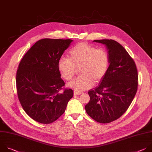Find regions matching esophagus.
<instances>
[{"mask_svg": "<svg viewBox=\"0 0 152 152\" xmlns=\"http://www.w3.org/2000/svg\"><path fill=\"white\" fill-rule=\"evenodd\" d=\"M73 94H74V95L75 96V95H79L81 94L82 92H78V91H74V93Z\"/></svg>", "mask_w": 152, "mask_h": 152, "instance_id": "1", "label": "esophagus"}]
</instances>
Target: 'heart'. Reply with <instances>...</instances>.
Wrapping results in <instances>:
<instances>
[{"instance_id":"1","label":"heart","mask_w":152,"mask_h":152,"mask_svg":"<svg viewBox=\"0 0 152 152\" xmlns=\"http://www.w3.org/2000/svg\"><path fill=\"white\" fill-rule=\"evenodd\" d=\"M68 57L58 60V70L61 77L69 81L80 68V76L68 83V86L76 91L89 89L94 82H99L107 73L109 57L104 49H96L88 43L80 42L70 49Z\"/></svg>"}]
</instances>
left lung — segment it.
<instances>
[{
    "label": "left lung",
    "instance_id": "8db88e82",
    "mask_svg": "<svg viewBox=\"0 0 152 152\" xmlns=\"http://www.w3.org/2000/svg\"><path fill=\"white\" fill-rule=\"evenodd\" d=\"M106 45L109 66L99 85L88 91L87 114L95 121L107 124L119 118L127 110L136 94L138 72L126 49L112 39L94 40Z\"/></svg>",
    "mask_w": 152,
    "mask_h": 152
}]
</instances>
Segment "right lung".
Returning <instances> with one entry per match:
<instances>
[{"label": "right lung", "mask_w": 152, "mask_h": 152, "mask_svg": "<svg viewBox=\"0 0 152 152\" xmlns=\"http://www.w3.org/2000/svg\"><path fill=\"white\" fill-rule=\"evenodd\" d=\"M73 42L71 39L38 40L21 60L16 75L17 94L25 112L43 124L58 119L65 112L73 90L66 89L58 61Z\"/></svg>", "instance_id": "right-lung-1"}]
</instances>
